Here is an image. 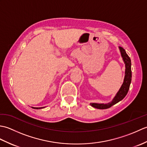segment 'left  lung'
I'll use <instances>...</instances> for the list:
<instances>
[{
	"instance_id": "8db88e82",
	"label": "left lung",
	"mask_w": 147,
	"mask_h": 147,
	"mask_svg": "<svg viewBox=\"0 0 147 147\" xmlns=\"http://www.w3.org/2000/svg\"><path fill=\"white\" fill-rule=\"evenodd\" d=\"M119 51L121 52V57L123 58V60L125 64V75H124V78L123 81V83L122 84L120 89L115 95L114 98L110 102L107 104H98V103H90V105L92 106L93 107L98 109H106L110 108L112 105L117 104L119 102L122 100L126 95H127L128 90L129 89V86L131 82V59L126 52L123 47H119Z\"/></svg>"
}]
</instances>
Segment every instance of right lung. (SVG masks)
<instances>
[{"label": "right lung", "mask_w": 147, "mask_h": 147, "mask_svg": "<svg viewBox=\"0 0 147 147\" xmlns=\"http://www.w3.org/2000/svg\"><path fill=\"white\" fill-rule=\"evenodd\" d=\"M33 109H43V108H45V107H32Z\"/></svg>", "instance_id": "1"}]
</instances>
